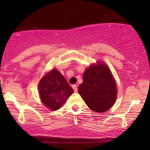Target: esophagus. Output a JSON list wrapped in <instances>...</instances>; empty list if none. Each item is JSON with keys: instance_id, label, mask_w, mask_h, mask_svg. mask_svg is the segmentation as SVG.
Listing matches in <instances>:
<instances>
[{"instance_id": "esophagus-1", "label": "esophagus", "mask_w": 150, "mask_h": 150, "mask_svg": "<svg viewBox=\"0 0 150 150\" xmlns=\"http://www.w3.org/2000/svg\"><path fill=\"white\" fill-rule=\"evenodd\" d=\"M72 88H73V89H74V92H77L78 87H77V85H72Z\"/></svg>"}]
</instances>
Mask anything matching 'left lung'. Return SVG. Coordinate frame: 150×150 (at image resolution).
Listing matches in <instances>:
<instances>
[{
  "mask_svg": "<svg viewBox=\"0 0 150 150\" xmlns=\"http://www.w3.org/2000/svg\"><path fill=\"white\" fill-rule=\"evenodd\" d=\"M79 93L88 107L104 112L113 106L117 99V86L111 71L106 63L98 61L86 69Z\"/></svg>",
  "mask_w": 150,
  "mask_h": 150,
  "instance_id": "left-lung-1",
  "label": "left lung"
}]
</instances>
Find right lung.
Returning <instances> with one entry per match:
<instances>
[{
	"mask_svg": "<svg viewBox=\"0 0 150 150\" xmlns=\"http://www.w3.org/2000/svg\"><path fill=\"white\" fill-rule=\"evenodd\" d=\"M41 101L51 110H57L66 102L73 89L57 69H52L42 77L39 83Z\"/></svg>",
	"mask_w": 150,
	"mask_h": 150,
	"instance_id": "obj_1",
	"label": "right lung"
}]
</instances>
